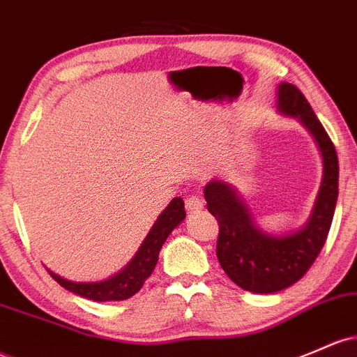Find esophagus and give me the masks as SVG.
Here are the masks:
<instances>
[{
	"label": "esophagus",
	"mask_w": 357,
	"mask_h": 357,
	"mask_svg": "<svg viewBox=\"0 0 357 357\" xmlns=\"http://www.w3.org/2000/svg\"><path fill=\"white\" fill-rule=\"evenodd\" d=\"M185 206H186L188 213H198V211L205 206V202H203L199 197H197V195H191L190 198H186Z\"/></svg>",
	"instance_id": "esophagus-1"
}]
</instances>
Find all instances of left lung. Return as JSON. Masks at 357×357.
Returning <instances> with one entry per match:
<instances>
[{
  "mask_svg": "<svg viewBox=\"0 0 357 357\" xmlns=\"http://www.w3.org/2000/svg\"><path fill=\"white\" fill-rule=\"evenodd\" d=\"M278 108L300 119L322 152V186L305 229L284 237L268 236L254 225L234 188L223 181L205 186L206 208L218 222V262L237 287L252 293L281 291L307 274L327 241L339 195L337 152L307 98L295 84L283 83L278 88Z\"/></svg>",
  "mask_w": 357,
  "mask_h": 357,
  "instance_id": "obj_1",
  "label": "left lung"
}]
</instances>
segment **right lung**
I'll use <instances>...</instances> for the list:
<instances>
[{
  "instance_id": "1",
  "label": "right lung",
  "mask_w": 357,
  "mask_h": 357,
  "mask_svg": "<svg viewBox=\"0 0 357 357\" xmlns=\"http://www.w3.org/2000/svg\"><path fill=\"white\" fill-rule=\"evenodd\" d=\"M185 217V202L181 198H174L169 206L159 215L130 264L109 280L100 281V283H74V281L64 280L52 271H49V274L62 288L76 293L83 298L95 301H120L130 298L144 287L147 278L154 271L160 248L166 242L167 236L174 230V227H178Z\"/></svg>"
}]
</instances>
